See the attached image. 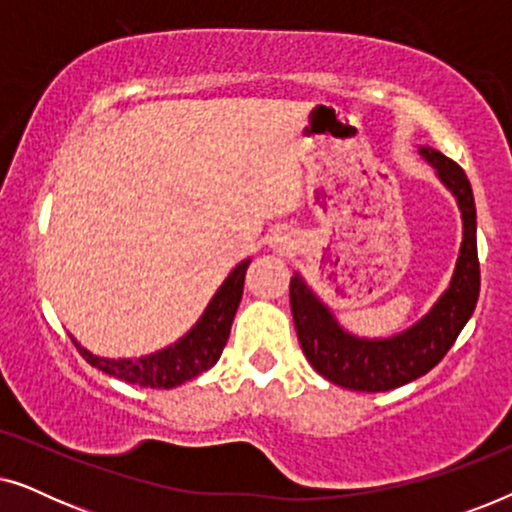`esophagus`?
Here are the masks:
<instances>
[{
  "mask_svg": "<svg viewBox=\"0 0 512 512\" xmlns=\"http://www.w3.org/2000/svg\"><path fill=\"white\" fill-rule=\"evenodd\" d=\"M270 244L277 251H291L293 249V240H291V237H286V235H275V237H272Z\"/></svg>",
  "mask_w": 512,
  "mask_h": 512,
  "instance_id": "34e87169",
  "label": "esophagus"
}]
</instances>
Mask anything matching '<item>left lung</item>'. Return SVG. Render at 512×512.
<instances>
[{"mask_svg": "<svg viewBox=\"0 0 512 512\" xmlns=\"http://www.w3.org/2000/svg\"><path fill=\"white\" fill-rule=\"evenodd\" d=\"M419 153L436 167L438 177L454 193L464 219L457 270L447 289L426 317L389 340L354 338L342 331L324 303L298 275L291 277L289 296L293 324L305 359L319 375L354 391H389L429 373L443 361L461 328L471 319L480 296V261L475 240V200L466 172L436 149Z\"/></svg>", "mask_w": 512, "mask_h": 512, "instance_id": "8db88e82", "label": "left lung"}]
</instances>
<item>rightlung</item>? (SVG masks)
<instances>
[{
    "label": "right lung",
    "mask_w": 512,
    "mask_h": 512,
    "mask_svg": "<svg viewBox=\"0 0 512 512\" xmlns=\"http://www.w3.org/2000/svg\"><path fill=\"white\" fill-rule=\"evenodd\" d=\"M249 268V261L237 265L230 272L221 289L216 291L212 303L207 305L205 314H202L198 324L181 338L177 345L163 349L151 356H142V359H102V356L90 354L83 349L79 342L72 338V342L79 349L83 359L90 366H95L102 373L114 375L118 380L137 384V387H151V389H172L179 387L200 373H205L219 361V356L226 347L230 326H233L237 305L242 300L244 291V272Z\"/></svg>",
    "instance_id": "1"
}]
</instances>
